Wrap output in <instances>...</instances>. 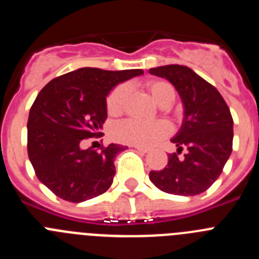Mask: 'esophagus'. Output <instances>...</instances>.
Listing matches in <instances>:
<instances>
[{"instance_id": "esophagus-1", "label": "esophagus", "mask_w": 259, "mask_h": 259, "mask_svg": "<svg viewBox=\"0 0 259 259\" xmlns=\"http://www.w3.org/2000/svg\"><path fill=\"white\" fill-rule=\"evenodd\" d=\"M134 148L136 150H139L140 153H149V149H146V148H141V146H135V145H134Z\"/></svg>"}]
</instances>
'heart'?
Here are the masks:
<instances>
[{
  "label": "heart",
  "instance_id": "heart-1",
  "mask_svg": "<svg viewBox=\"0 0 259 259\" xmlns=\"http://www.w3.org/2000/svg\"><path fill=\"white\" fill-rule=\"evenodd\" d=\"M145 89L150 97L161 107L170 106L175 101V89L170 83L163 80H150L145 83ZM128 89L125 85H118L110 93L106 100L107 113L110 115H119L124 110ZM170 131L168 125L162 120L144 123L136 119H125L116 123L113 127L111 135L116 141L128 145L150 148L167 136Z\"/></svg>",
  "mask_w": 259,
  "mask_h": 259
}]
</instances>
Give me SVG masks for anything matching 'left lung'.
Masks as SVG:
<instances>
[{"label":"left lung","mask_w":259,"mask_h":259,"mask_svg":"<svg viewBox=\"0 0 259 259\" xmlns=\"http://www.w3.org/2000/svg\"><path fill=\"white\" fill-rule=\"evenodd\" d=\"M149 74L168 80L182 98L184 118L171 141L178 146V154L187 150L184 158L176 153L168 155L163 170L150 171V180L166 193H202L218 179L232 152L230 109L217 88L187 66H161L150 68Z\"/></svg>","instance_id":"8db88e82"}]
</instances>
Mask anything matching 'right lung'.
Wrapping results in <instances>:
<instances>
[{
  "instance_id": "right-lung-1",
  "label": "right lung",
  "mask_w": 259,
  "mask_h": 259,
  "mask_svg": "<svg viewBox=\"0 0 259 259\" xmlns=\"http://www.w3.org/2000/svg\"><path fill=\"white\" fill-rule=\"evenodd\" d=\"M144 71L83 67L53 79L29 110L27 150L37 179L70 202H83L110 188L114 158L127 148L110 144L98 152L83 149L84 139L101 134L107 118L106 97L118 84Z\"/></svg>"
}]
</instances>
